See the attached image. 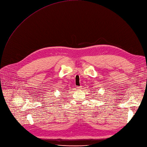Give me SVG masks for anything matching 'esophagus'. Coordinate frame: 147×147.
Instances as JSON below:
<instances>
[{
    "label": "esophagus",
    "mask_w": 147,
    "mask_h": 147,
    "mask_svg": "<svg viewBox=\"0 0 147 147\" xmlns=\"http://www.w3.org/2000/svg\"><path fill=\"white\" fill-rule=\"evenodd\" d=\"M82 89V86H81L77 87V89H78V90H80V89Z\"/></svg>",
    "instance_id": "obj_1"
}]
</instances>
